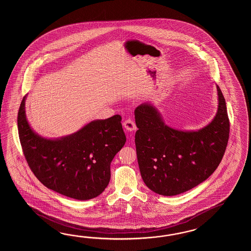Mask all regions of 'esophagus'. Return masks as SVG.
<instances>
[{
  "label": "esophagus",
  "instance_id": "34e87169",
  "mask_svg": "<svg viewBox=\"0 0 251 251\" xmlns=\"http://www.w3.org/2000/svg\"><path fill=\"white\" fill-rule=\"evenodd\" d=\"M124 126L127 130L128 132H133L136 129V125L134 123L132 118H127L124 121Z\"/></svg>",
  "mask_w": 251,
  "mask_h": 251
}]
</instances>
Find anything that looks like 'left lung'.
<instances>
[{
	"label": "left lung",
	"mask_w": 251,
	"mask_h": 251,
	"mask_svg": "<svg viewBox=\"0 0 251 251\" xmlns=\"http://www.w3.org/2000/svg\"><path fill=\"white\" fill-rule=\"evenodd\" d=\"M218 111L208 126L196 132L169 127L150 103L135 108V146L141 176L162 196H176L207 179L217 169L228 144L229 120L217 86Z\"/></svg>",
	"instance_id": "left-lung-1"
}]
</instances>
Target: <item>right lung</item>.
<instances>
[{
    "mask_svg": "<svg viewBox=\"0 0 251 251\" xmlns=\"http://www.w3.org/2000/svg\"><path fill=\"white\" fill-rule=\"evenodd\" d=\"M25 99L18 112L22 151L44 186L77 200L100 195L110 179V163L126 139L120 115L88 124L77 133L48 140L33 132L26 119Z\"/></svg>",
    "mask_w": 251,
    "mask_h": 251,
    "instance_id": "obj_1",
    "label": "right lung"
}]
</instances>
